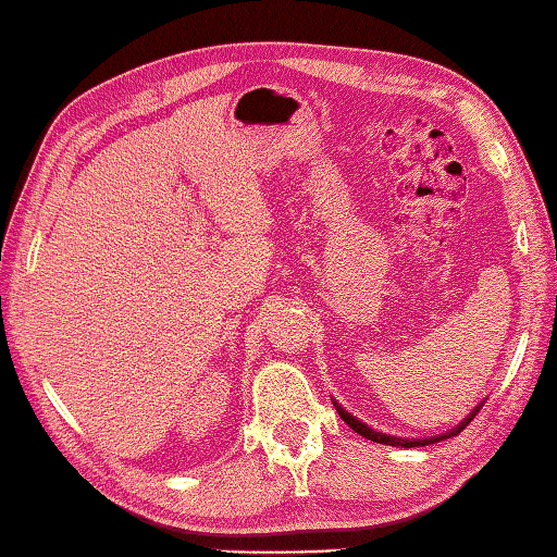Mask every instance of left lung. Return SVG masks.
Returning <instances> with one entry per match:
<instances>
[{"label": "left lung", "mask_w": 557, "mask_h": 557, "mask_svg": "<svg viewBox=\"0 0 557 557\" xmlns=\"http://www.w3.org/2000/svg\"><path fill=\"white\" fill-rule=\"evenodd\" d=\"M481 407H476L474 411L469 413V417L461 421L457 429H453L449 433H445V435H441V437H425V441H401V437H393V435H385V433H377V431H373V429H369V425L366 423H361V421H357L351 417L349 411H345L342 407H337V411H339V417H342V421L345 423H349L354 431H357L359 435H363V437H369V441H373V443H383V445H395V447H417V445H429V443H435V441H443V437H449V435H457V433H461L467 429V423L476 417V411H479Z\"/></svg>", "instance_id": "left-lung-1"}]
</instances>
